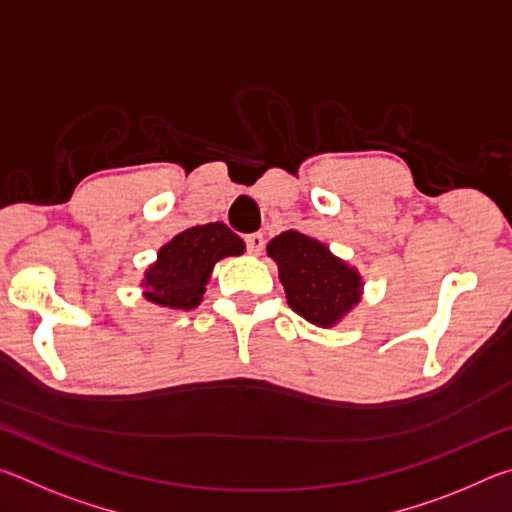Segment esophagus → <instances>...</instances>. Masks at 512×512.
I'll list each match as a JSON object with an SVG mask.
<instances>
[{
	"instance_id": "esophagus-1",
	"label": "esophagus",
	"mask_w": 512,
	"mask_h": 512,
	"mask_svg": "<svg viewBox=\"0 0 512 512\" xmlns=\"http://www.w3.org/2000/svg\"><path fill=\"white\" fill-rule=\"evenodd\" d=\"M246 248H248V253L259 255V253H262V248H264V237L259 235V232H253V235H248L246 237Z\"/></svg>"
}]
</instances>
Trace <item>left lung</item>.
Wrapping results in <instances>:
<instances>
[{"label": "left lung", "instance_id": "obj_1", "mask_svg": "<svg viewBox=\"0 0 512 512\" xmlns=\"http://www.w3.org/2000/svg\"><path fill=\"white\" fill-rule=\"evenodd\" d=\"M275 259L289 307L309 323L332 327L357 305L361 277L320 241L287 230L266 246Z\"/></svg>", "mask_w": 512, "mask_h": 512}]
</instances>
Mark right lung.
<instances>
[{"instance_id": "right-lung-1", "label": "right lung", "mask_w": 512, "mask_h": 512, "mask_svg": "<svg viewBox=\"0 0 512 512\" xmlns=\"http://www.w3.org/2000/svg\"><path fill=\"white\" fill-rule=\"evenodd\" d=\"M244 253V241L225 223L187 228L160 248L158 262L146 271V300L169 309H194L205 293L214 264Z\"/></svg>"}]
</instances>
